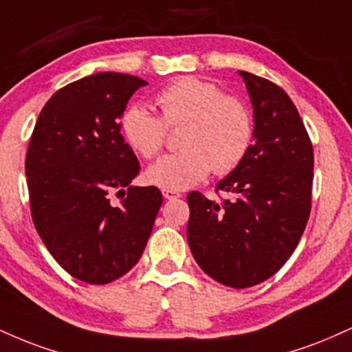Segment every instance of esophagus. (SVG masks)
<instances>
[{"label":"esophagus","instance_id":"34e87169","mask_svg":"<svg viewBox=\"0 0 352 352\" xmlns=\"http://www.w3.org/2000/svg\"><path fill=\"white\" fill-rule=\"evenodd\" d=\"M162 195L164 198H167V200H177V198L182 197L180 192H177V190H162Z\"/></svg>","mask_w":352,"mask_h":352}]
</instances>
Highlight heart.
Returning <instances> with one entry per match:
<instances>
[{
    "instance_id": "1",
    "label": "heart",
    "mask_w": 352,
    "mask_h": 352,
    "mask_svg": "<svg viewBox=\"0 0 352 352\" xmlns=\"http://www.w3.org/2000/svg\"><path fill=\"white\" fill-rule=\"evenodd\" d=\"M160 118L134 104L122 113L124 141L144 159L157 155L167 128L177 129L182 151L164 155L146 170L149 185L184 190L205 180L213 170L230 173L243 162L252 144V116L239 98L223 95L214 83L182 77L155 96Z\"/></svg>"
}]
</instances>
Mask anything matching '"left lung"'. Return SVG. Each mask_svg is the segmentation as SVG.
<instances>
[{"label":"left lung","instance_id":"obj_1","mask_svg":"<svg viewBox=\"0 0 352 352\" xmlns=\"http://www.w3.org/2000/svg\"><path fill=\"white\" fill-rule=\"evenodd\" d=\"M254 108V144L211 201L188 193L187 238L197 264L232 289L267 280L294 254L311 210L313 146L278 85L239 70Z\"/></svg>","mask_w":352,"mask_h":352}]
</instances>
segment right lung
<instances>
[{
	"label": "right lung",
	"instance_id": "1",
	"mask_svg": "<svg viewBox=\"0 0 352 352\" xmlns=\"http://www.w3.org/2000/svg\"><path fill=\"white\" fill-rule=\"evenodd\" d=\"M146 85L116 72L69 83L42 108L29 141L34 226L54 259L93 285L138 264L162 205L157 187L131 185L141 165L120 133L126 104ZM114 189L120 206L109 201Z\"/></svg>",
	"mask_w": 352,
	"mask_h": 352
}]
</instances>
